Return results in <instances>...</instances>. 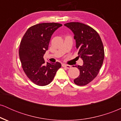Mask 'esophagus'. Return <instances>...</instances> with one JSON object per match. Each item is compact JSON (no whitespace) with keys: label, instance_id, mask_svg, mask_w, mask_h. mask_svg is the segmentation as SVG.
Returning <instances> with one entry per match:
<instances>
[{"label":"esophagus","instance_id":"esophagus-1","mask_svg":"<svg viewBox=\"0 0 121 121\" xmlns=\"http://www.w3.org/2000/svg\"><path fill=\"white\" fill-rule=\"evenodd\" d=\"M62 66L64 68H67V69H70V68H71V67H72L70 65H66V64H62Z\"/></svg>","mask_w":121,"mask_h":121}]
</instances>
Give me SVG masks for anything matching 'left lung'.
<instances>
[{
    "label": "left lung",
    "instance_id": "left-lung-1",
    "mask_svg": "<svg viewBox=\"0 0 121 121\" xmlns=\"http://www.w3.org/2000/svg\"><path fill=\"white\" fill-rule=\"evenodd\" d=\"M64 26L74 34L78 56L84 62L82 66H76L80 73L74 82L77 85H86L96 77L103 64V43L96 30L90 26L79 22H70Z\"/></svg>",
    "mask_w": 121,
    "mask_h": 121
}]
</instances>
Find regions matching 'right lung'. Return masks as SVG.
Instances as JSON below:
<instances>
[{
    "mask_svg": "<svg viewBox=\"0 0 121 121\" xmlns=\"http://www.w3.org/2000/svg\"><path fill=\"white\" fill-rule=\"evenodd\" d=\"M61 26L56 23L35 25L28 29L20 42L19 54L22 68L30 81L39 86L50 84L61 67L59 62L45 63L43 58L51 36Z\"/></svg>",
    "mask_w": 121,
    "mask_h": 121,
    "instance_id": "obj_1",
    "label": "right lung"
}]
</instances>
